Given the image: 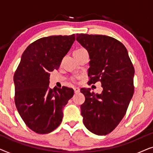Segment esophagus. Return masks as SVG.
<instances>
[{
  "mask_svg": "<svg viewBox=\"0 0 153 153\" xmlns=\"http://www.w3.org/2000/svg\"><path fill=\"white\" fill-rule=\"evenodd\" d=\"M74 93H78L79 91H80V89H79V87H75L74 88Z\"/></svg>",
  "mask_w": 153,
  "mask_h": 153,
  "instance_id": "34e87169",
  "label": "esophagus"
}]
</instances>
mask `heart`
Listing matches in <instances>:
<instances>
[{"label":"heart","instance_id":"obj_1","mask_svg":"<svg viewBox=\"0 0 153 153\" xmlns=\"http://www.w3.org/2000/svg\"><path fill=\"white\" fill-rule=\"evenodd\" d=\"M81 50H84V49H83V48H80V49H76V51H81Z\"/></svg>","mask_w":153,"mask_h":153}]
</instances>
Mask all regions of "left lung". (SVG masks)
<instances>
[{"label":"left lung","instance_id":"8db88e82","mask_svg":"<svg viewBox=\"0 0 153 153\" xmlns=\"http://www.w3.org/2000/svg\"><path fill=\"white\" fill-rule=\"evenodd\" d=\"M89 54L90 83L100 81L101 94L83 88L81 105L83 124L92 133L106 135L116 128L127 111L134 94V69L124 45L106 35L76 34Z\"/></svg>","mask_w":153,"mask_h":153}]
</instances>
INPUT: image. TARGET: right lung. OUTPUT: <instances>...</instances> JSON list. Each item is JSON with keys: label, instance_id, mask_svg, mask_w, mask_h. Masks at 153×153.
Instances as JSON below:
<instances>
[{"label": "right lung", "instance_id": "obj_1", "mask_svg": "<svg viewBox=\"0 0 153 153\" xmlns=\"http://www.w3.org/2000/svg\"><path fill=\"white\" fill-rule=\"evenodd\" d=\"M75 35L42 37L26 48L14 75L16 107L26 125L35 132L47 134L59 126L64 106L74 91L49 88L50 72L58 70L70 51Z\"/></svg>", "mask_w": 153, "mask_h": 153}]
</instances>
